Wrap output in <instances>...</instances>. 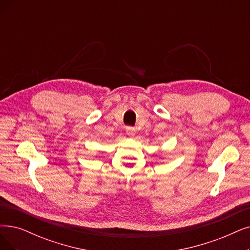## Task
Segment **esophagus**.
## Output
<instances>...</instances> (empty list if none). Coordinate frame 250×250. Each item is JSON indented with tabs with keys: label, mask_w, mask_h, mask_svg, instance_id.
<instances>
[{
	"label": "esophagus",
	"mask_w": 250,
	"mask_h": 250,
	"mask_svg": "<svg viewBox=\"0 0 250 250\" xmlns=\"http://www.w3.org/2000/svg\"><path fill=\"white\" fill-rule=\"evenodd\" d=\"M126 134L128 136H133L135 134V129L133 127H127L126 128Z\"/></svg>",
	"instance_id": "obj_1"
}]
</instances>
